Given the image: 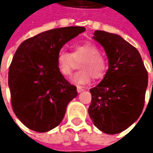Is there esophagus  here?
<instances>
[{
	"instance_id": "1",
	"label": "esophagus",
	"mask_w": 153,
	"mask_h": 153,
	"mask_svg": "<svg viewBox=\"0 0 153 153\" xmlns=\"http://www.w3.org/2000/svg\"><path fill=\"white\" fill-rule=\"evenodd\" d=\"M76 90H77L78 93H81V92L84 91V88H83L82 87H81V86H77V87H76Z\"/></svg>"
}]
</instances>
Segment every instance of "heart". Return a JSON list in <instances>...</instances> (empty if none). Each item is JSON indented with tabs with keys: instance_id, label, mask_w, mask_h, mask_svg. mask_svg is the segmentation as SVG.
Listing matches in <instances>:
<instances>
[{
	"instance_id": "b5f03b06",
	"label": "heart",
	"mask_w": 153,
	"mask_h": 153,
	"mask_svg": "<svg viewBox=\"0 0 153 153\" xmlns=\"http://www.w3.org/2000/svg\"><path fill=\"white\" fill-rule=\"evenodd\" d=\"M76 62H80L81 71L75 74L71 80L76 84H86L91 77L103 78L108 68L105 57L100 53L97 46L90 42L75 44L71 53L62 49L57 54V67L64 76L72 73Z\"/></svg>"
}]
</instances>
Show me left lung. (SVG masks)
Listing matches in <instances>:
<instances>
[{
	"label": "left lung",
	"mask_w": 153,
	"mask_h": 153,
	"mask_svg": "<svg viewBox=\"0 0 153 153\" xmlns=\"http://www.w3.org/2000/svg\"><path fill=\"white\" fill-rule=\"evenodd\" d=\"M94 39L105 48L109 69L104 79L90 89L88 114L100 130L115 134L141 114L148 74L138 50L118 35L96 30Z\"/></svg>",
	"instance_id": "8db88e82"
}]
</instances>
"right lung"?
Wrapping results in <instances>:
<instances>
[{
  "label": "right lung",
  "instance_id": "right-lung-1",
  "mask_svg": "<svg viewBox=\"0 0 153 153\" xmlns=\"http://www.w3.org/2000/svg\"><path fill=\"white\" fill-rule=\"evenodd\" d=\"M84 27L50 30L23 42L8 71L11 104L17 117L36 132H48L64 118L68 103L77 95L57 67V54Z\"/></svg>",
  "mask_w": 153,
  "mask_h": 153
}]
</instances>
